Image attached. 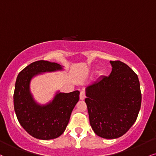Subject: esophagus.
Wrapping results in <instances>:
<instances>
[{"label": "esophagus", "mask_w": 156, "mask_h": 156, "mask_svg": "<svg viewBox=\"0 0 156 156\" xmlns=\"http://www.w3.org/2000/svg\"><path fill=\"white\" fill-rule=\"evenodd\" d=\"M85 98H86L85 91H80V100H83V99Z\"/></svg>", "instance_id": "1"}]
</instances>
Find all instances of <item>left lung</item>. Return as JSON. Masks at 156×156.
Here are the masks:
<instances>
[{"instance_id": "1", "label": "left lung", "mask_w": 156, "mask_h": 156, "mask_svg": "<svg viewBox=\"0 0 156 156\" xmlns=\"http://www.w3.org/2000/svg\"><path fill=\"white\" fill-rule=\"evenodd\" d=\"M112 71L86 88L90 125L97 136L116 139L136 121L142 94L137 75L121 61H110Z\"/></svg>"}]
</instances>
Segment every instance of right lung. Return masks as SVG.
I'll return each mask as SVG.
<instances>
[{"label":"right lung","mask_w":156,"mask_h":156,"mask_svg":"<svg viewBox=\"0 0 156 156\" xmlns=\"http://www.w3.org/2000/svg\"><path fill=\"white\" fill-rule=\"evenodd\" d=\"M64 70V66L44 60L31 63L19 73L15 83L14 105L20 125L33 137L43 140L59 137L65 132L73 108L79 100V91H56L49 102L41 104L30 90L31 80L46 73Z\"/></svg>","instance_id":"obj_1"}]
</instances>
